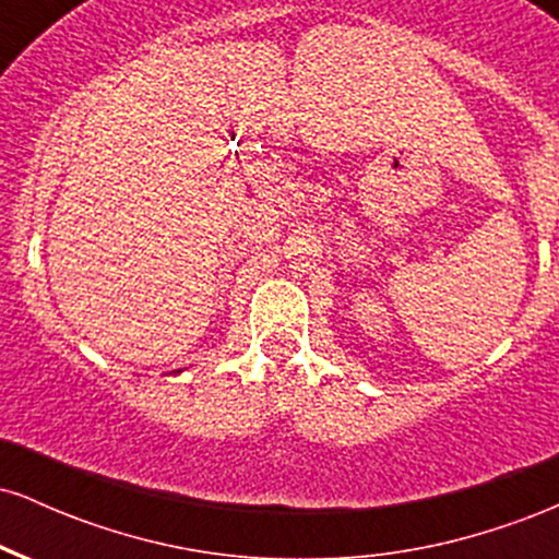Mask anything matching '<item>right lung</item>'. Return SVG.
<instances>
[{
	"mask_svg": "<svg viewBox=\"0 0 559 559\" xmlns=\"http://www.w3.org/2000/svg\"><path fill=\"white\" fill-rule=\"evenodd\" d=\"M178 373H181V370H178Z\"/></svg>",
	"mask_w": 559,
	"mask_h": 559,
	"instance_id": "1",
	"label": "right lung"
}]
</instances>
